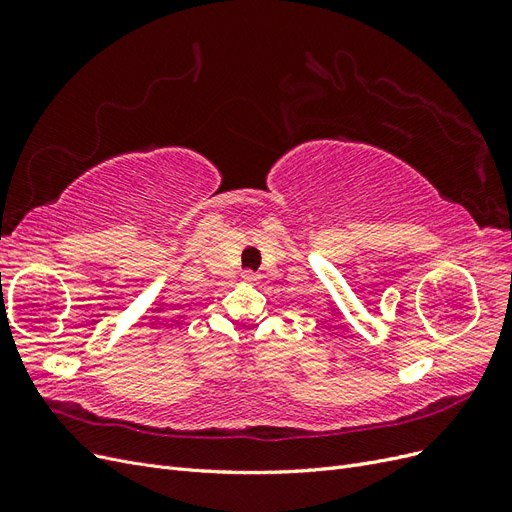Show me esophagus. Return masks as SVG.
I'll list each match as a JSON object with an SVG mask.
<instances>
[{
    "instance_id": "esophagus-1",
    "label": "esophagus",
    "mask_w": 512,
    "mask_h": 512,
    "mask_svg": "<svg viewBox=\"0 0 512 512\" xmlns=\"http://www.w3.org/2000/svg\"><path fill=\"white\" fill-rule=\"evenodd\" d=\"M243 280H245V282H250V284H254V282H258V275H256V273H252V271H247V273L243 275Z\"/></svg>"
}]
</instances>
